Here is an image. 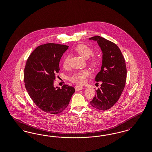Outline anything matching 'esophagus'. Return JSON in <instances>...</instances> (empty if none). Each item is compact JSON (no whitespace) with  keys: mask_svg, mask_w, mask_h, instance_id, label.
I'll list each match as a JSON object with an SVG mask.
<instances>
[{"mask_svg":"<svg viewBox=\"0 0 152 152\" xmlns=\"http://www.w3.org/2000/svg\"><path fill=\"white\" fill-rule=\"evenodd\" d=\"M81 89H83V87H80V86H76L75 87V90L76 91H79L81 90Z\"/></svg>","mask_w":152,"mask_h":152,"instance_id":"34e87169","label":"esophagus"}]
</instances>
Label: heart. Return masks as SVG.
Masks as SVG:
<instances>
[{
	"instance_id": "b5f03b06",
	"label": "heart",
	"mask_w": 152,
	"mask_h": 152,
	"mask_svg": "<svg viewBox=\"0 0 152 152\" xmlns=\"http://www.w3.org/2000/svg\"><path fill=\"white\" fill-rule=\"evenodd\" d=\"M75 50L76 53H77L82 57L86 58H89L94 53L93 50L86 44H81L77 45ZM69 60L70 58L68 55L65 56V58H64L63 65L64 68H66L68 66L69 64ZM89 63L92 66L96 68L100 64V60L97 56H92L89 59ZM90 72L88 70L83 69L74 73L72 75V76L69 78V80L75 84L79 85H83L86 83L87 77H88L90 76Z\"/></svg>"
}]
</instances>
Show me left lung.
<instances>
[{
	"label": "left lung",
	"mask_w": 152,
	"mask_h": 152,
	"mask_svg": "<svg viewBox=\"0 0 152 152\" xmlns=\"http://www.w3.org/2000/svg\"><path fill=\"white\" fill-rule=\"evenodd\" d=\"M97 42L102 52L101 71L95 78L101 81V86L91 105L94 108L106 110L112 107L122 94L126 80V66L125 58L116 44L100 36L89 38Z\"/></svg>",
	"instance_id": "left-lung-1"
}]
</instances>
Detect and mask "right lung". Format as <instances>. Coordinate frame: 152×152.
Returning a JSON list of instances; mask_svg holds the SVG:
<instances>
[{
    "instance_id": "1",
    "label": "right lung",
    "mask_w": 152,
    "mask_h": 152,
    "mask_svg": "<svg viewBox=\"0 0 152 152\" xmlns=\"http://www.w3.org/2000/svg\"><path fill=\"white\" fill-rule=\"evenodd\" d=\"M68 45L47 43L38 46L28 58L24 71V85L31 99L44 112L58 115L68 107L75 89L64 84L53 87L59 62Z\"/></svg>"
}]
</instances>
